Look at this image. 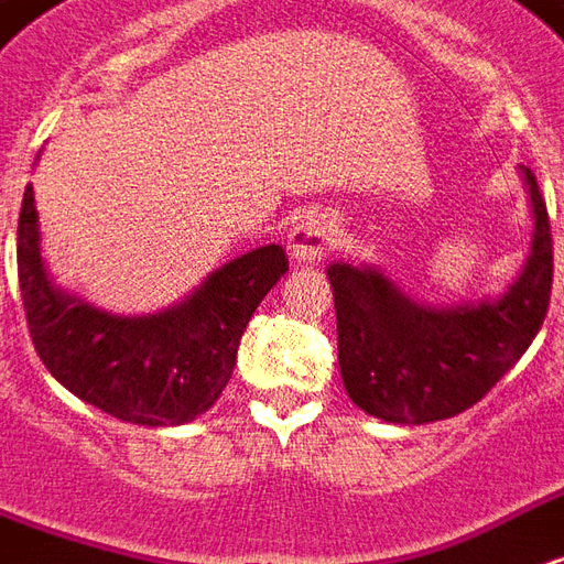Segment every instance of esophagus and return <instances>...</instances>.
<instances>
[{"instance_id":"1","label":"esophagus","mask_w":564,"mask_h":564,"mask_svg":"<svg viewBox=\"0 0 564 564\" xmlns=\"http://www.w3.org/2000/svg\"><path fill=\"white\" fill-rule=\"evenodd\" d=\"M332 245H335V227L325 215H307L295 220L286 236V248L295 262H319L332 250Z\"/></svg>"}]
</instances>
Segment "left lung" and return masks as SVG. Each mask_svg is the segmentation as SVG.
<instances>
[{"mask_svg": "<svg viewBox=\"0 0 564 564\" xmlns=\"http://www.w3.org/2000/svg\"><path fill=\"white\" fill-rule=\"evenodd\" d=\"M532 212L523 269L496 299L431 307L377 265L332 262L337 361L358 410L391 424H431L469 410L520 361L544 325L553 239L535 173L520 166Z\"/></svg>", "mask_w": 564, "mask_h": 564, "instance_id": "obj_1", "label": "left lung"}]
</instances>
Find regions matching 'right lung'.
I'll use <instances>...</instances> for the list:
<instances>
[{
  "label": "right lung",
  "mask_w": 564,
  "mask_h": 564,
  "mask_svg": "<svg viewBox=\"0 0 564 564\" xmlns=\"http://www.w3.org/2000/svg\"><path fill=\"white\" fill-rule=\"evenodd\" d=\"M286 271L281 245H265L224 262L158 314H110L53 283L35 191L29 185L23 194L17 274L37 356L70 394L131 424L176 427L212 410L250 316Z\"/></svg>",
  "instance_id": "add662e5"
}]
</instances>
